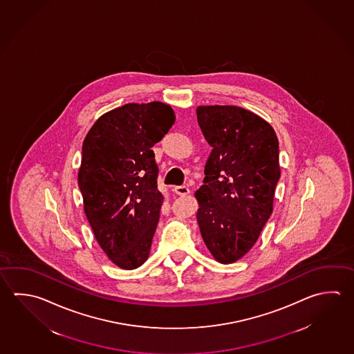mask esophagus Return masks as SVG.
<instances>
[{
  "instance_id": "obj_1",
  "label": "esophagus",
  "mask_w": 354,
  "mask_h": 354,
  "mask_svg": "<svg viewBox=\"0 0 354 354\" xmlns=\"http://www.w3.org/2000/svg\"><path fill=\"white\" fill-rule=\"evenodd\" d=\"M174 192L177 193L178 196H186L189 193V188L187 186L174 187Z\"/></svg>"
}]
</instances>
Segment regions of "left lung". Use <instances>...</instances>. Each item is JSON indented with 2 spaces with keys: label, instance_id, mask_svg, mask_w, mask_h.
I'll return each mask as SVG.
<instances>
[{
  "label": "left lung",
  "instance_id": "1",
  "mask_svg": "<svg viewBox=\"0 0 354 354\" xmlns=\"http://www.w3.org/2000/svg\"><path fill=\"white\" fill-rule=\"evenodd\" d=\"M197 121L212 146L196 197L207 248L221 263L243 257L273 211L281 177L274 129L237 106H201Z\"/></svg>",
  "mask_w": 354,
  "mask_h": 354
}]
</instances>
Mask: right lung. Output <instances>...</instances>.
<instances>
[{"label":"right lung","mask_w":354,"mask_h":354,"mask_svg":"<svg viewBox=\"0 0 354 354\" xmlns=\"http://www.w3.org/2000/svg\"><path fill=\"white\" fill-rule=\"evenodd\" d=\"M174 123L168 104L127 103L100 117L84 138L78 171L84 213L98 245L123 270L149 254L163 203L152 147Z\"/></svg>","instance_id":"right-lung-1"}]
</instances>
